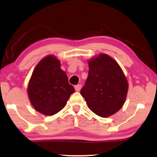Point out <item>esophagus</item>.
Here are the masks:
<instances>
[{
  "label": "esophagus",
  "mask_w": 157,
  "mask_h": 157,
  "mask_svg": "<svg viewBox=\"0 0 157 157\" xmlns=\"http://www.w3.org/2000/svg\"><path fill=\"white\" fill-rule=\"evenodd\" d=\"M81 88H82V85L81 84H78V85H76V86H75V89L76 91H80Z\"/></svg>",
  "instance_id": "obj_1"
}]
</instances>
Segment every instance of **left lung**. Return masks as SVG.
<instances>
[{"label":"left lung","instance_id":"left-lung-1","mask_svg":"<svg viewBox=\"0 0 157 157\" xmlns=\"http://www.w3.org/2000/svg\"><path fill=\"white\" fill-rule=\"evenodd\" d=\"M88 63V78L80 94L98 116L113 115L125 102L128 91L126 77L118 63L106 54H100Z\"/></svg>","mask_w":157,"mask_h":157}]
</instances>
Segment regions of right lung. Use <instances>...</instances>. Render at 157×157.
I'll return each instance as SVG.
<instances>
[{
    "instance_id": "right-lung-1",
    "label": "right lung",
    "mask_w": 157,
    "mask_h": 157,
    "mask_svg": "<svg viewBox=\"0 0 157 157\" xmlns=\"http://www.w3.org/2000/svg\"><path fill=\"white\" fill-rule=\"evenodd\" d=\"M75 89L53 55L42 59L36 66L29 82L28 95L32 105L39 113L52 116L64 107Z\"/></svg>"
}]
</instances>
